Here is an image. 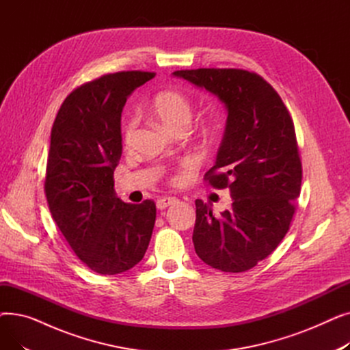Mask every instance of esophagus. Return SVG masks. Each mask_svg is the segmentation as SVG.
Returning a JSON list of instances; mask_svg holds the SVG:
<instances>
[{
	"instance_id": "34e87169",
	"label": "esophagus",
	"mask_w": 350,
	"mask_h": 350,
	"mask_svg": "<svg viewBox=\"0 0 350 350\" xmlns=\"http://www.w3.org/2000/svg\"><path fill=\"white\" fill-rule=\"evenodd\" d=\"M176 203H177V198L176 197H163V198L157 200L156 206H157L159 210H164V208H167L169 206L176 204Z\"/></svg>"
}]
</instances>
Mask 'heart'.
<instances>
[{
	"instance_id": "obj_1",
	"label": "heart",
	"mask_w": 350,
	"mask_h": 350,
	"mask_svg": "<svg viewBox=\"0 0 350 350\" xmlns=\"http://www.w3.org/2000/svg\"><path fill=\"white\" fill-rule=\"evenodd\" d=\"M149 110L165 129L176 133L186 129L191 119V106L189 99L177 90H163L153 98ZM136 131V119L129 118L123 126V142L126 144L133 140Z\"/></svg>"
}]
</instances>
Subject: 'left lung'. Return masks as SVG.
Here are the masks:
<instances>
[{"instance_id":"1","label":"left lung","mask_w":350,"mask_h":350,"mask_svg":"<svg viewBox=\"0 0 350 350\" xmlns=\"http://www.w3.org/2000/svg\"><path fill=\"white\" fill-rule=\"evenodd\" d=\"M173 77L206 89L228 112L206 180L228 187L232 204L214 215L196 200L194 250L211 268L248 271L278 247L295 213L302 164L293 122L275 89L254 72L201 68Z\"/></svg>"}]
</instances>
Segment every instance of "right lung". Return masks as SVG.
Returning <instances> with one entry per match:
<instances>
[{"mask_svg": "<svg viewBox=\"0 0 350 350\" xmlns=\"http://www.w3.org/2000/svg\"><path fill=\"white\" fill-rule=\"evenodd\" d=\"M152 72L103 75L66 96L55 118L45 194L53 221L78 258L94 272L133 268L149 247L156 204L123 203L113 189L122 156V110Z\"/></svg>", "mask_w": 350, "mask_h": 350, "instance_id": "right-lung-1", "label": "right lung"}]
</instances>
